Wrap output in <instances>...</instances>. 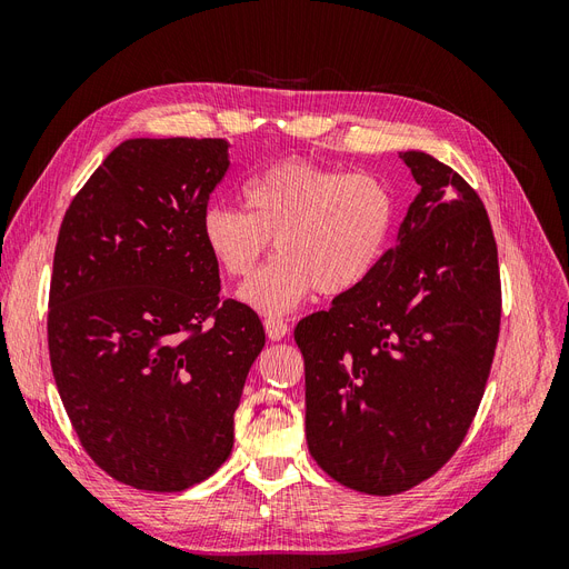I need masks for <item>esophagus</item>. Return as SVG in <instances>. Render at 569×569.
Returning a JSON list of instances; mask_svg holds the SVG:
<instances>
[{
	"instance_id": "obj_1",
	"label": "esophagus",
	"mask_w": 569,
	"mask_h": 569,
	"mask_svg": "<svg viewBox=\"0 0 569 569\" xmlns=\"http://www.w3.org/2000/svg\"><path fill=\"white\" fill-rule=\"evenodd\" d=\"M263 327H266V335H268V339H270V341H280V339H284V337H287V332H289L287 322H282V320H272V318L263 320Z\"/></svg>"
}]
</instances>
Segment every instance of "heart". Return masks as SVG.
<instances>
[{"mask_svg":"<svg viewBox=\"0 0 569 569\" xmlns=\"http://www.w3.org/2000/svg\"><path fill=\"white\" fill-rule=\"evenodd\" d=\"M399 226V194L375 173L316 161L274 163L244 184V209L213 203L203 244L220 270L247 280L272 239V261L242 287L256 313L287 316L313 295L347 297L382 266Z\"/></svg>","mask_w":569,"mask_h":569,"instance_id":"obj_1","label":"heart"}]
</instances>
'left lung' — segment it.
<instances>
[{
	"mask_svg": "<svg viewBox=\"0 0 569 569\" xmlns=\"http://www.w3.org/2000/svg\"><path fill=\"white\" fill-rule=\"evenodd\" d=\"M420 184L372 278L295 339L306 370V441L339 485L393 496L439 472L477 416L501 330V272L479 194L425 151Z\"/></svg>",
	"mask_w": 569,
	"mask_h": 569,
	"instance_id": "obj_1",
	"label": "left lung"
}]
</instances>
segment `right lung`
I'll list each match as a JSON object with an SVG mask.
<instances>
[{
  "mask_svg": "<svg viewBox=\"0 0 569 569\" xmlns=\"http://www.w3.org/2000/svg\"><path fill=\"white\" fill-rule=\"evenodd\" d=\"M226 140H126L63 216L47 341L82 449L142 491H184L228 460L234 410L266 332L222 301L201 216Z\"/></svg>",
  "mask_w": 569,
  "mask_h": 569,
  "instance_id": "1",
  "label": "right lung"
}]
</instances>
